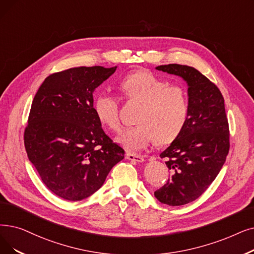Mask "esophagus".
Returning a JSON list of instances; mask_svg holds the SVG:
<instances>
[{"instance_id":"obj_1","label":"esophagus","mask_w":254,"mask_h":254,"mask_svg":"<svg viewBox=\"0 0 254 254\" xmlns=\"http://www.w3.org/2000/svg\"><path fill=\"white\" fill-rule=\"evenodd\" d=\"M126 159L129 160V161H134V162H143L144 161V158H143L142 156H140V154H136V153H130V152H127L126 154Z\"/></svg>"}]
</instances>
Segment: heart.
Segmentation results:
<instances>
[{
    "instance_id": "b5f03b06",
    "label": "heart",
    "mask_w": 254,
    "mask_h": 254,
    "mask_svg": "<svg viewBox=\"0 0 254 254\" xmlns=\"http://www.w3.org/2000/svg\"><path fill=\"white\" fill-rule=\"evenodd\" d=\"M118 88L126 100L141 103L137 115L139 125L125 129L117 137L125 148L142 150L156 140L166 144L182 133L189 116V100L183 87L167 84L150 71L138 70L126 75ZM118 110V97L107 92L97 95L95 115L113 131L120 129Z\"/></svg>"
}]
</instances>
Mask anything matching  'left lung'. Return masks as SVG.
Segmentation results:
<instances>
[{
	"label": "left lung",
	"instance_id": "left-lung-1",
	"mask_svg": "<svg viewBox=\"0 0 254 254\" xmlns=\"http://www.w3.org/2000/svg\"><path fill=\"white\" fill-rule=\"evenodd\" d=\"M158 70L175 74L188 84L189 116L182 133L161 153L171 175L154 192L167 205L194 201L221 170L229 150V127L224 98L219 88L194 67L160 65Z\"/></svg>",
	"mask_w": 254,
	"mask_h": 254
}]
</instances>
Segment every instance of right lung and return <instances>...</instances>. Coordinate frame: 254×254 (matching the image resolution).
<instances>
[{
  "label": "right lung",
  "mask_w": 254,
  "mask_h": 254,
  "mask_svg": "<svg viewBox=\"0 0 254 254\" xmlns=\"http://www.w3.org/2000/svg\"><path fill=\"white\" fill-rule=\"evenodd\" d=\"M116 68L81 66L52 73L32 102L24 134L28 158L47 188L63 199L92 195L125 158L93 108L95 88Z\"/></svg>",
  "instance_id": "1"
}]
</instances>
